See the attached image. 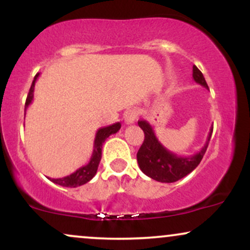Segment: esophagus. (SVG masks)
Returning a JSON list of instances; mask_svg holds the SVG:
<instances>
[{"instance_id": "obj_1", "label": "esophagus", "mask_w": 250, "mask_h": 250, "mask_svg": "<svg viewBox=\"0 0 250 250\" xmlns=\"http://www.w3.org/2000/svg\"><path fill=\"white\" fill-rule=\"evenodd\" d=\"M137 116H139V110L137 109H128L127 111L125 113V122L127 125H133V123L136 122Z\"/></svg>"}]
</instances>
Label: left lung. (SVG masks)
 <instances>
[{"instance_id":"obj_1","label":"left lung","mask_w":250,"mask_h":250,"mask_svg":"<svg viewBox=\"0 0 250 250\" xmlns=\"http://www.w3.org/2000/svg\"><path fill=\"white\" fill-rule=\"evenodd\" d=\"M193 79L195 82L208 89V84L203 77V74L196 65L193 67ZM139 125L145 133V141L136 155L139 167L150 179L165 183L176 182L182 177L187 176L200 165L203 155L207 150L211 133H213V127H211L209 129L207 141L200 151L190 156H179L173 151L168 150L159 141L150 123L141 120L139 121Z\"/></svg>"}]
</instances>
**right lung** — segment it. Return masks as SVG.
<instances>
[{"label": "right lung", "instance_id": "obj_1", "mask_svg": "<svg viewBox=\"0 0 250 250\" xmlns=\"http://www.w3.org/2000/svg\"><path fill=\"white\" fill-rule=\"evenodd\" d=\"M40 74H36L35 77H34V81L31 83V87L29 89V94L27 96V101H25L24 109L27 110V108L29 107L30 103L33 102L34 100V89H35V83L39 79ZM121 128V123L116 122L114 125H108V127L100 128L99 130L96 131L95 140H94V149L93 154H91L90 161H89L85 166H82L77 169L76 171H74L73 174L68 175V176L60 177V179H51L56 185L62 186V187H70V188H76L80 187V186L85 185V183L89 182L94 176H95L97 168H99L100 161H101L102 157V145L104 143L107 137L110 136L111 134H116L117 131ZM49 179V177H48Z\"/></svg>", "mask_w": 250, "mask_h": 250}]
</instances>
